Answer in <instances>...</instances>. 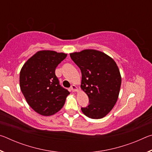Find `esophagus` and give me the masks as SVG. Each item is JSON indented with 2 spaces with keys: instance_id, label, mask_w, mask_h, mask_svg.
Returning a JSON list of instances; mask_svg holds the SVG:
<instances>
[{
  "instance_id": "obj_1",
  "label": "esophagus",
  "mask_w": 152,
  "mask_h": 152,
  "mask_svg": "<svg viewBox=\"0 0 152 152\" xmlns=\"http://www.w3.org/2000/svg\"><path fill=\"white\" fill-rule=\"evenodd\" d=\"M71 88L72 91V92H77V91H78V88H77L76 86L74 85V84H72V85L71 86V88Z\"/></svg>"
}]
</instances>
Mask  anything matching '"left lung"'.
Here are the masks:
<instances>
[{
  "label": "left lung",
  "instance_id": "8db88e82",
  "mask_svg": "<svg viewBox=\"0 0 152 152\" xmlns=\"http://www.w3.org/2000/svg\"><path fill=\"white\" fill-rule=\"evenodd\" d=\"M82 72L81 89L88 95L89 104L81 108L91 119H102L114 107L119 97L121 76L116 62L101 51L84 50L70 53Z\"/></svg>",
  "mask_w": 152,
  "mask_h": 152
}]
</instances>
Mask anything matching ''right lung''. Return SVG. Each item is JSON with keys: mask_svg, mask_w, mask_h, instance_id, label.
<instances>
[{"mask_svg": "<svg viewBox=\"0 0 152 152\" xmlns=\"http://www.w3.org/2000/svg\"><path fill=\"white\" fill-rule=\"evenodd\" d=\"M66 56L67 53L63 52L41 50L32 56L20 70V91L28 104L38 114H56L70 94L60 85L55 74L56 67Z\"/></svg>", "mask_w": 152, "mask_h": 152, "instance_id": "obj_1", "label": "right lung"}]
</instances>
